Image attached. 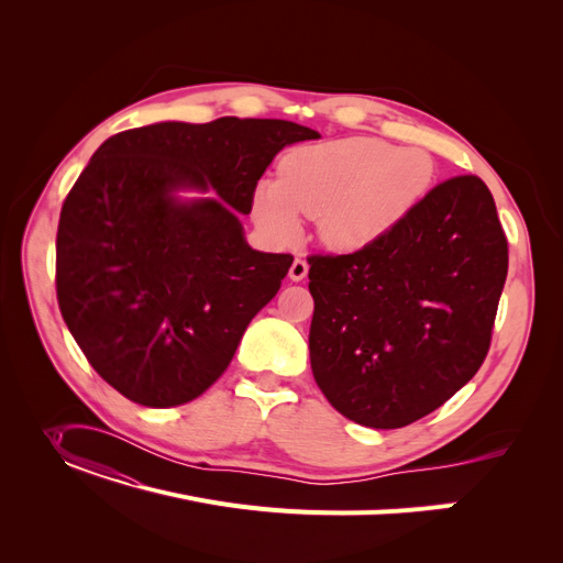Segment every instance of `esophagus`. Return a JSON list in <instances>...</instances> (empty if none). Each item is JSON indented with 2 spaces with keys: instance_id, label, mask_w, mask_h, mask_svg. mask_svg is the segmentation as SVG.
Instances as JSON below:
<instances>
[{
  "instance_id": "1",
  "label": "esophagus",
  "mask_w": 563,
  "mask_h": 563,
  "mask_svg": "<svg viewBox=\"0 0 563 563\" xmlns=\"http://www.w3.org/2000/svg\"><path fill=\"white\" fill-rule=\"evenodd\" d=\"M306 276H308V262H306V257H294V262L289 266V278L299 283Z\"/></svg>"
}]
</instances>
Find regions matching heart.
I'll return each instance as SVG.
<instances>
[{"label":"heart","mask_w":563,"mask_h":563,"mask_svg":"<svg viewBox=\"0 0 563 563\" xmlns=\"http://www.w3.org/2000/svg\"><path fill=\"white\" fill-rule=\"evenodd\" d=\"M433 175V157L422 147L372 136L303 145L285 157L280 177L257 185L253 214L280 240L297 236L303 214L319 219L323 242L361 249L416 210Z\"/></svg>","instance_id":"heart-1"}]
</instances>
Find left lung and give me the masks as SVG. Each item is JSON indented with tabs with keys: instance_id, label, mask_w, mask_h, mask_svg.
<instances>
[{
	"instance_id": "left-lung-1",
	"label": "left lung",
	"mask_w": 563,
	"mask_h": 563,
	"mask_svg": "<svg viewBox=\"0 0 563 563\" xmlns=\"http://www.w3.org/2000/svg\"><path fill=\"white\" fill-rule=\"evenodd\" d=\"M310 365L344 418L416 422L477 374L509 269L507 234L477 175L435 185L390 232L310 255Z\"/></svg>"
}]
</instances>
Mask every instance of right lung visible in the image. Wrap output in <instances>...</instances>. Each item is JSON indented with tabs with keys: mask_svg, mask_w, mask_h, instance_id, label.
I'll use <instances>...</instances> for the list:
<instances>
[{
	"mask_svg": "<svg viewBox=\"0 0 563 563\" xmlns=\"http://www.w3.org/2000/svg\"><path fill=\"white\" fill-rule=\"evenodd\" d=\"M319 139L274 118L155 123L107 139L64 200L56 299L91 367L134 404L180 406L230 365L294 257L244 240L262 173ZM180 188L219 199L185 203Z\"/></svg>",
	"mask_w": 563,
	"mask_h": 563,
	"instance_id": "right-lung-1",
	"label": "right lung"
}]
</instances>
